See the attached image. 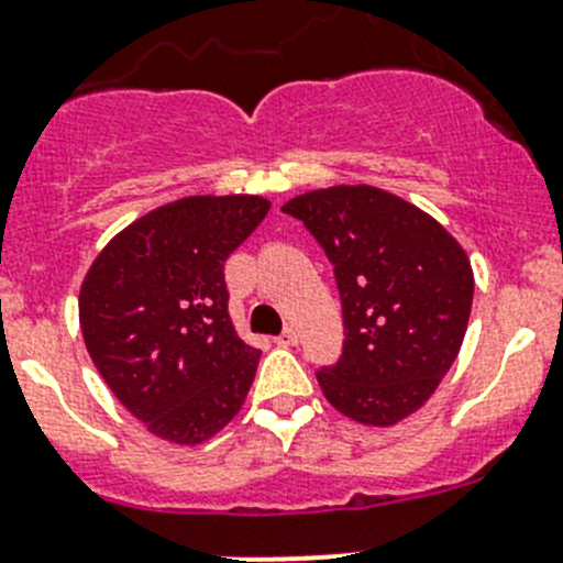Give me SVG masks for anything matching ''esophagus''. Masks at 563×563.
<instances>
[{
  "instance_id": "1",
  "label": "esophagus",
  "mask_w": 563,
  "mask_h": 563,
  "mask_svg": "<svg viewBox=\"0 0 563 563\" xmlns=\"http://www.w3.org/2000/svg\"><path fill=\"white\" fill-rule=\"evenodd\" d=\"M297 343H299L297 330H286L280 338H277V346H297Z\"/></svg>"
}]
</instances>
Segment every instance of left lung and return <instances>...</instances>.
<instances>
[{
	"label": "left lung",
	"mask_w": 563,
	"mask_h": 563,
	"mask_svg": "<svg viewBox=\"0 0 563 563\" xmlns=\"http://www.w3.org/2000/svg\"><path fill=\"white\" fill-rule=\"evenodd\" d=\"M283 211L305 222L335 266L343 354L316 374L327 401L363 427H396L432 398L465 341L473 266L423 209L368 184L297 195Z\"/></svg>",
	"instance_id": "left-lung-1"
}]
</instances>
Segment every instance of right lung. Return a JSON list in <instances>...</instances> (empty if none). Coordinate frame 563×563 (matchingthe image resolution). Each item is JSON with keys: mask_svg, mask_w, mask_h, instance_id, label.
<instances>
[{"mask_svg": "<svg viewBox=\"0 0 563 563\" xmlns=\"http://www.w3.org/2000/svg\"><path fill=\"white\" fill-rule=\"evenodd\" d=\"M269 206L261 195L173 200L114 233L81 280L98 374L165 443H206L247 398L261 352L233 327L222 264Z\"/></svg>", "mask_w": 563, "mask_h": 563, "instance_id": "right-lung-1", "label": "right lung"}]
</instances>
